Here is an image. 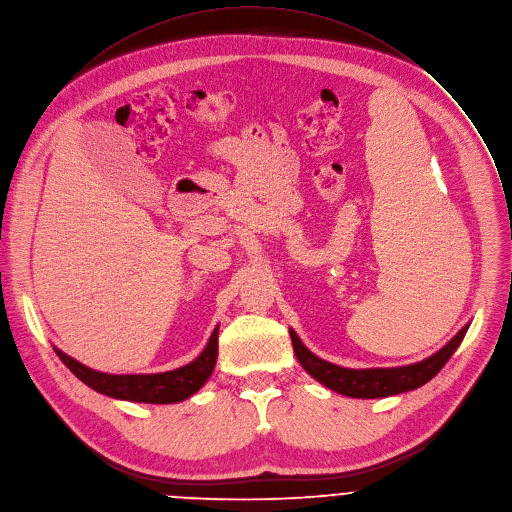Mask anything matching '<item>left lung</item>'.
<instances>
[{
    "label": "left lung",
    "instance_id": "left-lung-1",
    "mask_svg": "<svg viewBox=\"0 0 512 512\" xmlns=\"http://www.w3.org/2000/svg\"><path fill=\"white\" fill-rule=\"evenodd\" d=\"M470 323L464 325L438 353L430 355L424 361L403 365V367H371V369H349L335 363H329L309 349L298 339V335L290 329L292 349L298 363L311 377H315L325 387L359 399H375V397H389L403 391H412L428 383L438 371L448 363L454 351L460 347Z\"/></svg>",
    "mask_w": 512,
    "mask_h": 512
}]
</instances>
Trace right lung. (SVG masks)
<instances>
[{
	"label": "right lung",
	"instance_id": "add662e5",
	"mask_svg": "<svg viewBox=\"0 0 512 512\" xmlns=\"http://www.w3.org/2000/svg\"><path fill=\"white\" fill-rule=\"evenodd\" d=\"M218 333L220 325L214 329L206 349H203L191 363L163 373H133L115 375L102 373L82 365L58 347H54L60 361L88 387L115 399L137 401V403H179L199 391L210 375L214 373L218 359Z\"/></svg>",
	"mask_w": 512,
	"mask_h": 512
}]
</instances>
